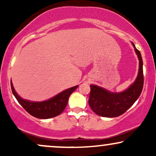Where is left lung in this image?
<instances>
[{"mask_svg":"<svg viewBox=\"0 0 156 156\" xmlns=\"http://www.w3.org/2000/svg\"><path fill=\"white\" fill-rule=\"evenodd\" d=\"M133 44L139 61L138 76L133 84L122 92H112L96 85H90L89 105L98 115L104 117H119L130 108L140 96L144 85L143 62L139 51Z\"/></svg>","mask_w":156,"mask_h":156,"instance_id":"8db88e82","label":"left lung"}]
</instances>
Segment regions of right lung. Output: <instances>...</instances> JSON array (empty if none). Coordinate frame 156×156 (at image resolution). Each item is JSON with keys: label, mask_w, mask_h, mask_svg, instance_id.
<instances>
[{"label": "right lung", "mask_w": 156, "mask_h": 156, "mask_svg": "<svg viewBox=\"0 0 156 156\" xmlns=\"http://www.w3.org/2000/svg\"><path fill=\"white\" fill-rule=\"evenodd\" d=\"M78 86H76L72 88L66 89L48 101L33 102L21 98L15 92L13 84L11 82L12 93L18 103L28 114L39 119H49L62 114L66 108L69 97L78 88Z\"/></svg>", "instance_id": "right-lung-1"}]
</instances>
